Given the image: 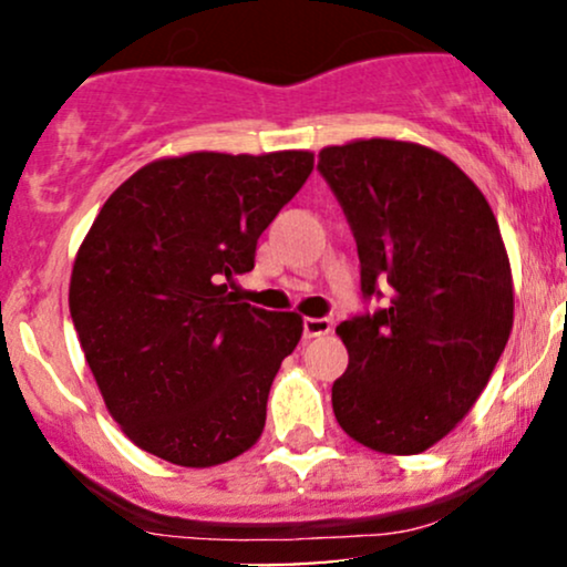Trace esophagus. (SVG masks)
I'll return each instance as SVG.
<instances>
[{
    "instance_id": "1",
    "label": "esophagus",
    "mask_w": 567,
    "mask_h": 567,
    "mask_svg": "<svg viewBox=\"0 0 567 567\" xmlns=\"http://www.w3.org/2000/svg\"><path fill=\"white\" fill-rule=\"evenodd\" d=\"M333 333V322L328 317H306L303 320V336L306 338H320Z\"/></svg>"
}]
</instances>
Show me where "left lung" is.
Segmentation results:
<instances>
[{
	"label": "left lung",
	"mask_w": 567,
	"mask_h": 567,
	"mask_svg": "<svg viewBox=\"0 0 567 567\" xmlns=\"http://www.w3.org/2000/svg\"><path fill=\"white\" fill-rule=\"evenodd\" d=\"M317 171L354 234L362 298L389 292L336 328L349 351L336 421L379 453H424L470 413L509 341L498 220L470 175L419 143L328 146Z\"/></svg>",
	"instance_id": "8db88e82"
}]
</instances>
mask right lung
Masks as SVG:
<instances>
[{
  "label": "right lung",
  "mask_w": 567,
  "mask_h": 567,
  "mask_svg": "<svg viewBox=\"0 0 567 567\" xmlns=\"http://www.w3.org/2000/svg\"><path fill=\"white\" fill-rule=\"evenodd\" d=\"M315 154L197 152L122 184L76 252L69 309L109 413L141 451L205 470L256 445L296 311L237 303L226 282L306 184Z\"/></svg>",
  "instance_id": "right-lung-1"
}]
</instances>
